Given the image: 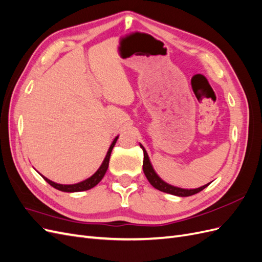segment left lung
Instances as JSON below:
<instances>
[{"instance_id":"obj_1","label":"left lung","mask_w":262,"mask_h":262,"mask_svg":"<svg viewBox=\"0 0 262 262\" xmlns=\"http://www.w3.org/2000/svg\"><path fill=\"white\" fill-rule=\"evenodd\" d=\"M141 148L143 149V153H144V161H143V171H144V175L146 176L147 180L150 185H152L155 189L160 190V191L166 192V193H169L172 195H177V196H190V195H193L198 192L202 191L204 188H207L211 182L209 184L204 185L202 187L199 188H195V189H184V188H179V187H175L172 185L167 184V182L164 181L160 176L157 175L155 169L153 168L152 163L149 161V157L147 155V152L145 150L144 146L140 143Z\"/></svg>"}]
</instances>
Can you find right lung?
<instances>
[{
	"label": "right lung",
	"instance_id": "obj_1",
	"mask_svg": "<svg viewBox=\"0 0 262 262\" xmlns=\"http://www.w3.org/2000/svg\"><path fill=\"white\" fill-rule=\"evenodd\" d=\"M119 136H117L115 138V140L113 141L112 145L109 146L108 148V152L104 158V161H102L100 167L96 170V172L94 173V175H92L90 178H87L81 182H77V184H73V185H62V184H57V182H54L50 179H48L47 177L42 176L41 173V177L48 182L49 185H51L53 188L60 190V191H63V192H80V191H85V190H89V189H92L93 187H95L96 185H98V182L104 178L105 173L108 169V166H109V160H110V154H112L113 152V148L116 144V142L118 140Z\"/></svg>",
	"mask_w": 262,
	"mask_h": 262
}]
</instances>
